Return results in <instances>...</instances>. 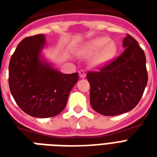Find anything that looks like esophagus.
I'll return each instance as SVG.
<instances>
[{
    "label": "esophagus",
    "instance_id": "1",
    "mask_svg": "<svg viewBox=\"0 0 157 157\" xmlns=\"http://www.w3.org/2000/svg\"><path fill=\"white\" fill-rule=\"evenodd\" d=\"M79 75H80V77H81V78H85L86 75L85 71H83V70L79 71Z\"/></svg>",
    "mask_w": 157,
    "mask_h": 157
}]
</instances>
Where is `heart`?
Wrapping results in <instances>:
<instances>
[{"label":"heart","instance_id":"obj_1","mask_svg":"<svg viewBox=\"0 0 157 157\" xmlns=\"http://www.w3.org/2000/svg\"><path fill=\"white\" fill-rule=\"evenodd\" d=\"M117 51L118 48L114 42L109 41L107 37H99L88 42L80 53L83 56H91L96 54L92 59V65L101 66L114 58Z\"/></svg>","mask_w":157,"mask_h":157}]
</instances>
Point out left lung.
I'll use <instances>...</instances> for the list:
<instances>
[{
	"mask_svg": "<svg viewBox=\"0 0 157 157\" xmlns=\"http://www.w3.org/2000/svg\"><path fill=\"white\" fill-rule=\"evenodd\" d=\"M125 50L99 71H89L90 102L100 114L115 116L130 111L141 99L148 81L145 53L132 36L123 42Z\"/></svg>",
	"mask_w": 157,
	"mask_h": 157,
	"instance_id": "8db88e82",
	"label": "left lung"
}]
</instances>
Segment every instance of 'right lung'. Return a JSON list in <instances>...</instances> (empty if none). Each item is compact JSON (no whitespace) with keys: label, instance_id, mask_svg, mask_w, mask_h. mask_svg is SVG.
<instances>
[{"label":"right lung","instance_id":"add662e5","mask_svg":"<svg viewBox=\"0 0 157 157\" xmlns=\"http://www.w3.org/2000/svg\"><path fill=\"white\" fill-rule=\"evenodd\" d=\"M44 34L27 37L17 45L9 63V87L23 112L36 118L61 113L78 73L63 74L41 58Z\"/></svg>","mask_w":157,"mask_h":157}]
</instances>
